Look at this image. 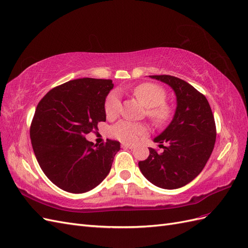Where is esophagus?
Segmentation results:
<instances>
[{
	"label": "esophagus",
	"mask_w": 248,
	"mask_h": 248,
	"mask_svg": "<svg viewBox=\"0 0 248 248\" xmlns=\"http://www.w3.org/2000/svg\"><path fill=\"white\" fill-rule=\"evenodd\" d=\"M122 148H128V149H133L134 146L133 145H129V144H125V142H123V144L121 145Z\"/></svg>",
	"instance_id": "1"
}]
</instances>
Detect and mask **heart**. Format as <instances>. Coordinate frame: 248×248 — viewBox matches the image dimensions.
<instances>
[{
	"instance_id": "1",
	"label": "heart",
	"mask_w": 248,
	"mask_h": 248,
	"mask_svg": "<svg viewBox=\"0 0 248 248\" xmlns=\"http://www.w3.org/2000/svg\"><path fill=\"white\" fill-rule=\"evenodd\" d=\"M133 94L148 108L147 116L155 125L162 126L171 119L174 109L170 103L166 102L167 91L161 86L153 82H144L133 89ZM120 108H121V102L118 92H110L104 102V111L107 117L115 118L119 114ZM110 133L120 141L132 144L139 137L145 136L147 127L144 124L122 120L111 127Z\"/></svg>"
}]
</instances>
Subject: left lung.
Wrapping results in <instances>:
<instances>
[{"label": "left lung", "instance_id": "1", "mask_svg": "<svg viewBox=\"0 0 248 248\" xmlns=\"http://www.w3.org/2000/svg\"><path fill=\"white\" fill-rule=\"evenodd\" d=\"M168 84L176 94L175 116L166 130L154 139L163 149L149 148L139 162L141 174L155 186L176 189L191 182L205 168L216 140L213 112L205 97L188 82L171 76H150ZM164 142L167 146L162 144Z\"/></svg>", "mask_w": 248, "mask_h": 248}]
</instances>
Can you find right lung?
<instances>
[{
    "mask_svg": "<svg viewBox=\"0 0 248 248\" xmlns=\"http://www.w3.org/2000/svg\"><path fill=\"white\" fill-rule=\"evenodd\" d=\"M112 87L110 79H73L51 89L37 106L30 138L41 170L59 188L87 192L108 175L120 142L94 145L86 134L106 122L104 102Z\"/></svg>",
    "mask_w": 248,
    "mask_h": 248,
    "instance_id": "add662e5",
    "label": "right lung"
}]
</instances>
